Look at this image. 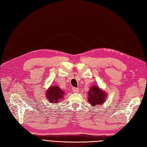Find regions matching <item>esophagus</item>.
Wrapping results in <instances>:
<instances>
[{
	"instance_id": "esophagus-1",
	"label": "esophagus",
	"mask_w": 147,
	"mask_h": 147,
	"mask_svg": "<svg viewBox=\"0 0 147 147\" xmlns=\"http://www.w3.org/2000/svg\"><path fill=\"white\" fill-rule=\"evenodd\" d=\"M72 91L74 93H78L79 92V89L78 88H73Z\"/></svg>"
}]
</instances>
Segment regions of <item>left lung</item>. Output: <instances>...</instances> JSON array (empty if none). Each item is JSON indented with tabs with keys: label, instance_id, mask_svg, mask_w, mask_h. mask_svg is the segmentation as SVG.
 <instances>
[{
	"label": "left lung",
	"instance_id": "obj_1",
	"mask_svg": "<svg viewBox=\"0 0 147 147\" xmlns=\"http://www.w3.org/2000/svg\"><path fill=\"white\" fill-rule=\"evenodd\" d=\"M88 102L92 106L99 105L105 101L106 94L105 92L98 88V86H93L88 92Z\"/></svg>",
	"mask_w": 147,
	"mask_h": 147
}]
</instances>
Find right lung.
Here are the masks:
<instances>
[{
	"mask_svg": "<svg viewBox=\"0 0 147 147\" xmlns=\"http://www.w3.org/2000/svg\"><path fill=\"white\" fill-rule=\"evenodd\" d=\"M64 92L57 86H51L46 92V98L51 102H59L63 98Z\"/></svg>",
	"mask_w": 147,
	"mask_h": 147,
	"instance_id": "1",
	"label": "right lung"
}]
</instances>
